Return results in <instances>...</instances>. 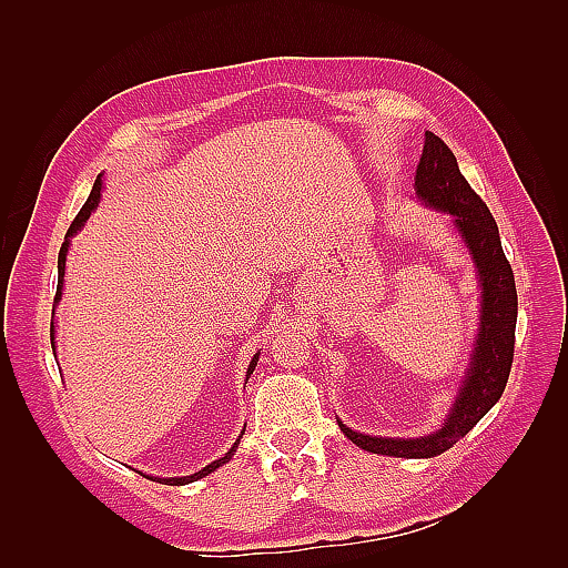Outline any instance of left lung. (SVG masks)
<instances>
[{
	"mask_svg": "<svg viewBox=\"0 0 568 568\" xmlns=\"http://www.w3.org/2000/svg\"><path fill=\"white\" fill-rule=\"evenodd\" d=\"M417 196L434 209L450 213L467 242L478 267L480 329L471 357V369L464 379L459 398L445 419L443 428L424 438H376L341 426L357 448L390 457H436L467 436L486 417V412L500 400L507 386L514 359V332H517V284L503 251L500 232L488 205L459 173L455 153L434 132L424 134V151L417 165Z\"/></svg>",
	"mask_w": 568,
	"mask_h": 568,
	"instance_id": "8db88e82",
	"label": "left lung"
}]
</instances>
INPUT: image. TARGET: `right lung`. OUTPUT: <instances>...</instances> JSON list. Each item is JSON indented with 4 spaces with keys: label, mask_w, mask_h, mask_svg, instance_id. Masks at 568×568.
<instances>
[{
    "label": "right lung",
    "mask_w": 568,
    "mask_h": 568,
    "mask_svg": "<svg viewBox=\"0 0 568 568\" xmlns=\"http://www.w3.org/2000/svg\"><path fill=\"white\" fill-rule=\"evenodd\" d=\"M99 196H101V178H97V182H94V186H92V194H90V199L84 201V205L80 209V213L75 215V220L71 222V227H68V232H65V242L61 244V251H59V284H57V296H54V303L61 298V286H63V270H65V253H68V244H71V236L82 227V222L88 220V217H90V213L94 211V205L99 203ZM51 348H54V322H51ZM255 365H257V355L251 359V367H248V374H246V376H251V372L255 369ZM242 436H244V434H242ZM236 445H239V440L232 445L230 453H227L225 457H220V459L211 462L209 467H203L201 471H196V474H192V476H182V478H159V480H163L165 486H184V484H192V480L203 478V476H209L211 471H215L217 467H222V464H227V462L232 459V455L236 453ZM149 478L156 480V476H149Z\"/></svg>",
    "instance_id": "right-lung-1"
}]
</instances>
